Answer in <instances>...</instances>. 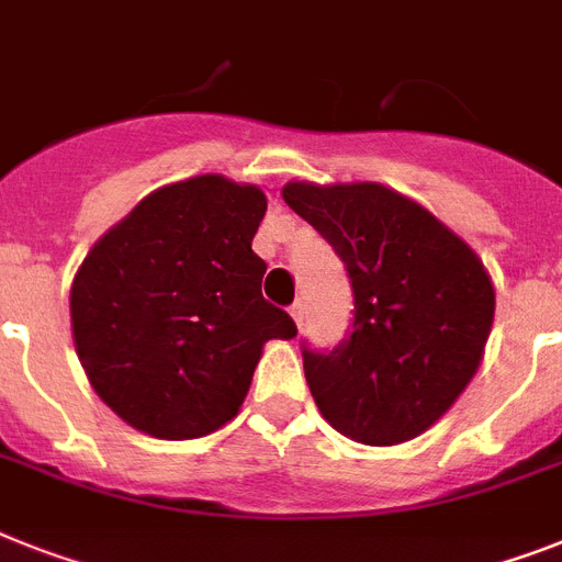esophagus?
Instances as JSON below:
<instances>
[{
    "instance_id": "obj_1",
    "label": "esophagus",
    "mask_w": 562,
    "mask_h": 562,
    "mask_svg": "<svg viewBox=\"0 0 562 562\" xmlns=\"http://www.w3.org/2000/svg\"><path fill=\"white\" fill-rule=\"evenodd\" d=\"M290 315H292V322L301 327V322H304V304H301V301H295V304L290 307Z\"/></svg>"
}]
</instances>
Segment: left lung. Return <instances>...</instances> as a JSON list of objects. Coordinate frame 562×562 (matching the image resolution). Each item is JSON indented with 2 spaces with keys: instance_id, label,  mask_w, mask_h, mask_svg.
<instances>
[{
  "instance_id": "left-lung-1",
  "label": "left lung",
  "mask_w": 562,
  "mask_h": 562,
  "mask_svg": "<svg viewBox=\"0 0 562 562\" xmlns=\"http://www.w3.org/2000/svg\"><path fill=\"white\" fill-rule=\"evenodd\" d=\"M286 206L322 235L353 286L333 350L301 341L322 416L364 445L428 430L465 391L494 322V286L468 244L379 183H286Z\"/></svg>"
}]
</instances>
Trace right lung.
<instances>
[{"label":"right lung","mask_w":562,"mask_h":562,"mask_svg":"<svg viewBox=\"0 0 562 562\" xmlns=\"http://www.w3.org/2000/svg\"><path fill=\"white\" fill-rule=\"evenodd\" d=\"M261 189L221 175L171 183L88 252L71 286L74 345L105 405L157 439H198L238 414L263 341L292 338L261 295Z\"/></svg>","instance_id":"obj_1"}]
</instances>
